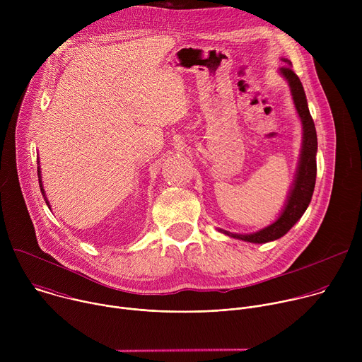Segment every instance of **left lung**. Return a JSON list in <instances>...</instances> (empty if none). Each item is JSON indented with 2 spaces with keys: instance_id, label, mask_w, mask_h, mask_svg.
Instances as JSON below:
<instances>
[{
  "instance_id": "1",
  "label": "left lung",
  "mask_w": 362,
  "mask_h": 362,
  "mask_svg": "<svg viewBox=\"0 0 362 362\" xmlns=\"http://www.w3.org/2000/svg\"><path fill=\"white\" fill-rule=\"evenodd\" d=\"M288 64H291V63H288ZM281 74L289 83L295 107H296V112H298L302 126H303L302 127L303 129V143H302V151H300V160H299L293 187L288 197V203L276 222H274L271 226H268L259 232L250 233V235H236V233L222 230L228 236L242 239L246 242H252V243H265V242H271V240H275V239H279L281 236H284L300 219V216L306 211L309 202H311L314 187H315L317 148H318L315 124H314L311 113H309L306 95H305V91H303L299 77L292 71V69L289 66L281 67Z\"/></svg>"
}]
</instances>
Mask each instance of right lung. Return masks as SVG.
I'll use <instances>...</instances> for the list:
<instances>
[{
    "instance_id": "obj_1",
    "label": "right lung",
    "mask_w": 362,
    "mask_h": 362,
    "mask_svg": "<svg viewBox=\"0 0 362 362\" xmlns=\"http://www.w3.org/2000/svg\"><path fill=\"white\" fill-rule=\"evenodd\" d=\"M38 176H40V170H38ZM40 180V189H41V193H42V196H44V190H42V186H41V179H38ZM45 203L48 204V202L45 200Z\"/></svg>"
}]
</instances>
